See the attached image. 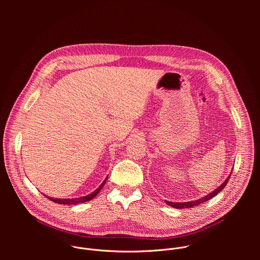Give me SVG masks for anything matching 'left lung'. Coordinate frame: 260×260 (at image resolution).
<instances>
[{
    "label": "left lung",
    "mask_w": 260,
    "mask_h": 260,
    "mask_svg": "<svg viewBox=\"0 0 260 260\" xmlns=\"http://www.w3.org/2000/svg\"><path fill=\"white\" fill-rule=\"evenodd\" d=\"M230 178H231V175H230V176L226 178V180H225L223 183H222L219 187H217L214 191H212V192L209 193L208 196H205L204 198H201V199H199V200L191 201V202H186V203H173V202H168V201H166V203H167L169 206H171V207H173V208H176V209H184V208H192V207H196V206H198V205H201V204H203V203L209 201L210 199L214 198L215 196H217L222 189H223V188L226 186V184H228Z\"/></svg>",
    "instance_id": "left-lung-1"
}]
</instances>
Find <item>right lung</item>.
<instances>
[{
    "instance_id": "1",
    "label": "right lung",
    "mask_w": 260,
    "mask_h": 260,
    "mask_svg": "<svg viewBox=\"0 0 260 260\" xmlns=\"http://www.w3.org/2000/svg\"><path fill=\"white\" fill-rule=\"evenodd\" d=\"M107 179H108V177H106V179H105L104 182L100 185L99 188H96L93 192H91L90 194H87V196H85V197H81V198H77V199H54V198H49V197H47V196H45V194H44V196H45L47 199H49L50 201H52V202H54V203H56V204H60V205H77V204H82V203H85V202H88V201L92 200V199L101 191V189L104 187V185H105Z\"/></svg>"
}]
</instances>
